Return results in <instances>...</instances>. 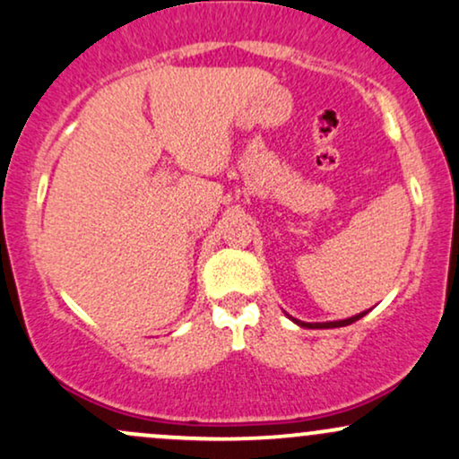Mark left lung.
Masks as SVG:
<instances>
[{"label": "left lung", "mask_w": 459, "mask_h": 459, "mask_svg": "<svg viewBox=\"0 0 459 459\" xmlns=\"http://www.w3.org/2000/svg\"><path fill=\"white\" fill-rule=\"evenodd\" d=\"M286 316H289V314H286ZM361 316H366V312L357 314V316L344 318V320H331V323H303V320H297V318H292V316H289V318L292 320V323L299 325V327H307V329H333V327H346V325L355 323V320H359Z\"/></svg>", "instance_id": "8db88e82"}]
</instances>
